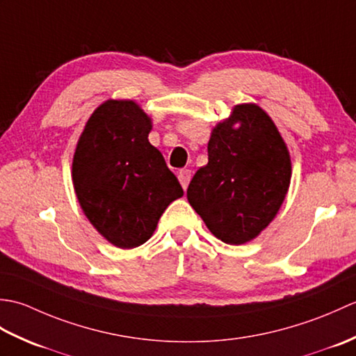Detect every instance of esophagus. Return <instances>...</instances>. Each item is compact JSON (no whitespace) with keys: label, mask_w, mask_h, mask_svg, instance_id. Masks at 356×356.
Segmentation results:
<instances>
[{"label":"esophagus","mask_w":356,"mask_h":356,"mask_svg":"<svg viewBox=\"0 0 356 356\" xmlns=\"http://www.w3.org/2000/svg\"><path fill=\"white\" fill-rule=\"evenodd\" d=\"M179 182H180V185L184 186V190H186V186H188V184H190V180H191V170H180L179 171Z\"/></svg>","instance_id":"1"}]
</instances>
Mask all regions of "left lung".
<instances>
[{"label": "left lung", "mask_w": 356, "mask_h": 356, "mask_svg": "<svg viewBox=\"0 0 356 356\" xmlns=\"http://www.w3.org/2000/svg\"><path fill=\"white\" fill-rule=\"evenodd\" d=\"M289 184L291 157L277 127L260 107L241 104L213 130L208 163L186 197L217 238L243 245L272 222Z\"/></svg>", "instance_id": "obj_1"}]
</instances>
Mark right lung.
Here are the masks:
<instances>
[{
  "mask_svg": "<svg viewBox=\"0 0 356 356\" xmlns=\"http://www.w3.org/2000/svg\"><path fill=\"white\" fill-rule=\"evenodd\" d=\"M151 120L133 101H107L82 131L73 185L84 214L110 243L140 246L166 207L184 195L161 151L148 142Z\"/></svg>",
  "mask_w": 356,
  "mask_h": 356,
  "instance_id": "1",
  "label": "right lung"
}]
</instances>
